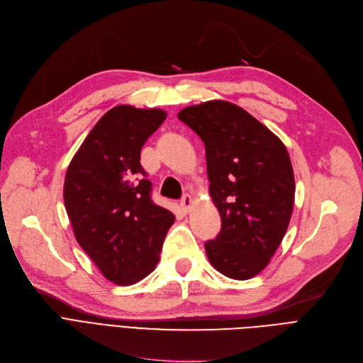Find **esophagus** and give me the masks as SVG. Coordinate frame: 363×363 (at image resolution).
Returning a JSON list of instances; mask_svg holds the SVG:
<instances>
[{
    "label": "esophagus",
    "mask_w": 363,
    "mask_h": 363,
    "mask_svg": "<svg viewBox=\"0 0 363 363\" xmlns=\"http://www.w3.org/2000/svg\"><path fill=\"white\" fill-rule=\"evenodd\" d=\"M180 206H182V210H183L184 214H187L189 211H191V208H192V196L187 195V194L183 195V198L180 201Z\"/></svg>",
    "instance_id": "esophagus-1"
}]
</instances>
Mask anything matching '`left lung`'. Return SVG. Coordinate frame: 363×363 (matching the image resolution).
Wrapping results in <instances>:
<instances>
[{
  "label": "left lung",
  "mask_w": 363,
  "mask_h": 363,
  "mask_svg": "<svg viewBox=\"0 0 363 363\" xmlns=\"http://www.w3.org/2000/svg\"><path fill=\"white\" fill-rule=\"evenodd\" d=\"M177 116L205 145L210 195L221 217L220 233L205 242L208 260L228 278H254L282 242L294 206L286 147L229 101H205Z\"/></svg>",
  "instance_id": "obj_1"
}]
</instances>
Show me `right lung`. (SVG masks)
<instances>
[{"label":"right lung","instance_id":"add662e5","mask_svg":"<svg viewBox=\"0 0 363 363\" xmlns=\"http://www.w3.org/2000/svg\"><path fill=\"white\" fill-rule=\"evenodd\" d=\"M161 109L119 105L103 115L67 167L63 199L75 238L106 279L142 281L160 262L171 211L152 201L140 150Z\"/></svg>","mask_w":363,"mask_h":363}]
</instances>
